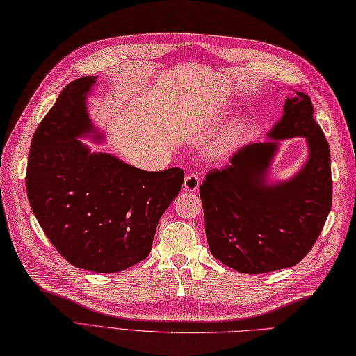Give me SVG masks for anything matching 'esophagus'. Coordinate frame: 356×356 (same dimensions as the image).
I'll use <instances>...</instances> for the list:
<instances>
[{
    "instance_id": "1",
    "label": "esophagus",
    "mask_w": 356,
    "mask_h": 356,
    "mask_svg": "<svg viewBox=\"0 0 356 356\" xmlns=\"http://www.w3.org/2000/svg\"><path fill=\"white\" fill-rule=\"evenodd\" d=\"M197 188H199V178L197 175H195V173H190V175H187L184 179V190H187V192H196Z\"/></svg>"
}]
</instances>
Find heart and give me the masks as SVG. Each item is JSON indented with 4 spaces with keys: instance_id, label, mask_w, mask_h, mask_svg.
Here are the masks:
<instances>
[{
    "instance_id": "1",
    "label": "heart",
    "mask_w": 356,
    "mask_h": 356,
    "mask_svg": "<svg viewBox=\"0 0 356 356\" xmlns=\"http://www.w3.org/2000/svg\"><path fill=\"white\" fill-rule=\"evenodd\" d=\"M227 111H228V102L225 101L210 102L208 106H205L201 115H196L195 120H192L193 127L196 129H204V128L211 127L213 124H218L219 120H222L225 115H227ZM246 128H248V124L243 122V120L234 125L231 128V131L228 133V142H234L237 140V138H240L246 133Z\"/></svg>"
}]
</instances>
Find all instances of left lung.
Wrapping results in <instances>:
<instances>
[{
    "label": "left lung",
    "mask_w": 356,
    "mask_h": 356,
    "mask_svg": "<svg viewBox=\"0 0 356 356\" xmlns=\"http://www.w3.org/2000/svg\"><path fill=\"white\" fill-rule=\"evenodd\" d=\"M313 111L308 95L296 92L285 99L268 142L241 146L199 187L210 252L234 270L255 275L296 266L323 229L332 207L331 151ZM293 136L306 138L309 159L289 180L270 181L279 140Z\"/></svg>",
    "instance_id": "8db88e82"
}]
</instances>
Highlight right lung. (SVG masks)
<instances>
[{
    "mask_svg": "<svg viewBox=\"0 0 356 356\" xmlns=\"http://www.w3.org/2000/svg\"><path fill=\"white\" fill-rule=\"evenodd\" d=\"M97 80L78 78L58 95L33 136L25 184L31 210L58 254L78 268L113 273L149 255L184 172H146L78 140L104 138L88 111Z\"/></svg>",
    "mask_w": 356,
    "mask_h": 356,
    "instance_id": "add662e5",
    "label": "right lung"
}]
</instances>
